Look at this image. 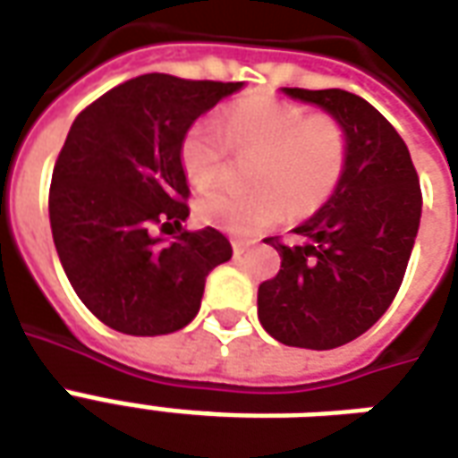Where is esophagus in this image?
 I'll list each match as a JSON object with an SVG mask.
<instances>
[{"label": "esophagus", "instance_id": "obj_1", "mask_svg": "<svg viewBox=\"0 0 458 458\" xmlns=\"http://www.w3.org/2000/svg\"><path fill=\"white\" fill-rule=\"evenodd\" d=\"M250 248V242H245V240H233V252H235V255H242V252H245V250Z\"/></svg>", "mask_w": 458, "mask_h": 458}]
</instances>
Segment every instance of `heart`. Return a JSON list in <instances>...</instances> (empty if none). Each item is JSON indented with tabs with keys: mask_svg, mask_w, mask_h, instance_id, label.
<instances>
[{
	"mask_svg": "<svg viewBox=\"0 0 458 458\" xmlns=\"http://www.w3.org/2000/svg\"><path fill=\"white\" fill-rule=\"evenodd\" d=\"M200 120L183 134L181 169L196 191L210 189L225 169L228 149L258 154L250 193L216 189L196 203V218L230 233H255L292 210H311L336 191L348 159V140L331 114H309L304 107L269 98L233 105L223 117Z\"/></svg>",
	"mask_w": 458,
	"mask_h": 458,
	"instance_id": "b5f03b06",
	"label": "heart"
}]
</instances>
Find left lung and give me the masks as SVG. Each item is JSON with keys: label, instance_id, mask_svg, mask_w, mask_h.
I'll list each match as a JSON object with an SVG mask.
<instances>
[{"label": "left lung", "instance_id": "obj_1", "mask_svg": "<svg viewBox=\"0 0 458 458\" xmlns=\"http://www.w3.org/2000/svg\"><path fill=\"white\" fill-rule=\"evenodd\" d=\"M341 122L348 159L321 208L292 230L294 245L267 238L282 258L258 289L262 328L279 344L328 351L353 341L393 304L422 218V191L403 137L363 98L328 88H282Z\"/></svg>", "mask_w": 458, "mask_h": 458}]
</instances>
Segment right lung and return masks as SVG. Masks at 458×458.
I'll list each match as a JSON object with an SVG mask.
<instances>
[{
    "label": "right lung",
    "instance_id": "add662e5",
    "mask_svg": "<svg viewBox=\"0 0 458 458\" xmlns=\"http://www.w3.org/2000/svg\"><path fill=\"white\" fill-rule=\"evenodd\" d=\"M240 88L147 73L75 117L54 166L48 216L65 277L105 327L130 336L179 331L199 314L210 269L233 258L216 228L181 230L189 218L181 141ZM154 225L180 235L164 241Z\"/></svg>",
    "mask_w": 458,
    "mask_h": 458
}]
</instances>
